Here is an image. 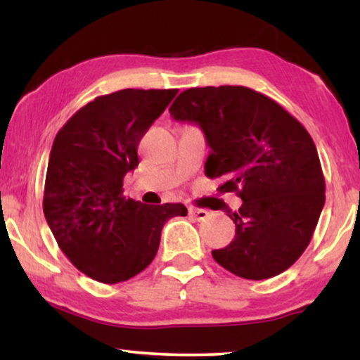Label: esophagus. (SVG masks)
Returning <instances> with one entry per match:
<instances>
[{"label": "esophagus", "instance_id": "34e87169", "mask_svg": "<svg viewBox=\"0 0 360 360\" xmlns=\"http://www.w3.org/2000/svg\"><path fill=\"white\" fill-rule=\"evenodd\" d=\"M190 216H193L196 221H205L210 218V211L208 210H200V208H190Z\"/></svg>", "mask_w": 360, "mask_h": 360}]
</instances>
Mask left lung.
Returning a JSON list of instances; mask_svg holds the SVG:
<instances>
[{"label":"left lung","mask_w":360,"mask_h":360,"mask_svg":"<svg viewBox=\"0 0 360 360\" xmlns=\"http://www.w3.org/2000/svg\"><path fill=\"white\" fill-rule=\"evenodd\" d=\"M169 111L201 127L211 149L206 175L243 200L238 213L228 211L236 236L211 252L216 262L248 280L297 262L324 206L318 150L302 122L262 93L231 85L181 91Z\"/></svg>","instance_id":"left-lung-1"}]
</instances>
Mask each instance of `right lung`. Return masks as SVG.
Here are the masks:
<instances>
[{"label": "right lung", "mask_w": 360, "mask_h": 360, "mask_svg": "<svg viewBox=\"0 0 360 360\" xmlns=\"http://www.w3.org/2000/svg\"><path fill=\"white\" fill-rule=\"evenodd\" d=\"M176 93L126 88L98 96L53 139L44 214L62 252L93 280L117 283L142 272L164 224L188 213L181 203L147 206L122 195V179L139 165L142 136Z\"/></svg>", "instance_id": "1"}]
</instances>
